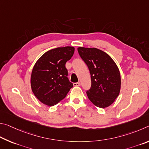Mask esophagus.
Instances as JSON below:
<instances>
[{
	"label": "esophagus",
	"instance_id": "1",
	"mask_svg": "<svg viewBox=\"0 0 149 149\" xmlns=\"http://www.w3.org/2000/svg\"><path fill=\"white\" fill-rule=\"evenodd\" d=\"M73 85H74V86H80V82H76V83H74Z\"/></svg>",
	"mask_w": 149,
	"mask_h": 149
}]
</instances>
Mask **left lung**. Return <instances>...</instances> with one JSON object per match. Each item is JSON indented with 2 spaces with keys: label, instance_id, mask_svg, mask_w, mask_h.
I'll use <instances>...</instances> for the list:
<instances>
[{
  "label": "left lung",
  "instance_id": "1",
  "mask_svg": "<svg viewBox=\"0 0 149 149\" xmlns=\"http://www.w3.org/2000/svg\"><path fill=\"white\" fill-rule=\"evenodd\" d=\"M78 52L91 74L92 86L86 91L88 99L100 108L110 106L120 90V74L115 62L97 48L79 47Z\"/></svg>",
  "mask_w": 149,
  "mask_h": 149
}]
</instances>
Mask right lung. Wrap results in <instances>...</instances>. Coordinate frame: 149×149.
Returning <instances> with one entry per match:
<instances>
[{
    "mask_svg": "<svg viewBox=\"0 0 149 149\" xmlns=\"http://www.w3.org/2000/svg\"><path fill=\"white\" fill-rule=\"evenodd\" d=\"M74 52L72 46L56 48L46 52L36 61L31 73V85L40 102L48 106L56 105L72 88L65 63Z\"/></svg>",
    "mask_w": 149,
    "mask_h": 149,
    "instance_id": "add662e5",
    "label": "right lung"
}]
</instances>
